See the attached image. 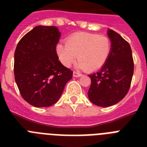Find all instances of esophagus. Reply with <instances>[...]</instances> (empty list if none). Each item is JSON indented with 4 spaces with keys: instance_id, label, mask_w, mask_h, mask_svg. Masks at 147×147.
<instances>
[{
    "instance_id": "1",
    "label": "esophagus",
    "mask_w": 147,
    "mask_h": 147,
    "mask_svg": "<svg viewBox=\"0 0 147 147\" xmlns=\"http://www.w3.org/2000/svg\"><path fill=\"white\" fill-rule=\"evenodd\" d=\"M82 76L81 73H78L77 71H73V76L74 77H81Z\"/></svg>"
}]
</instances>
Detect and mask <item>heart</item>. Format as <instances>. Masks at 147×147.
<instances>
[{
	"label": "heart",
	"mask_w": 147,
	"mask_h": 147,
	"mask_svg": "<svg viewBox=\"0 0 147 147\" xmlns=\"http://www.w3.org/2000/svg\"><path fill=\"white\" fill-rule=\"evenodd\" d=\"M111 51L109 38L89 33H75L67 39L66 44L56 46V53L64 66L70 67L78 58L76 67L89 71L100 69L107 62Z\"/></svg>",
	"instance_id": "1"
}]
</instances>
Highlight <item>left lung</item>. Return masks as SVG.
I'll return each instance as SVG.
<instances>
[{
    "label": "left lung",
    "instance_id": "8db88e82",
    "mask_svg": "<svg viewBox=\"0 0 147 147\" xmlns=\"http://www.w3.org/2000/svg\"><path fill=\"white\" fill-rule=\"evenodd\" d=\"M111 51L98 71L89 75L92 84L88 96L94 105L109 107L121 100L130 89L134 74V59L130 44L120 34L107 30Z\"/></svg>",
    "mask_w": 147,
    "mask_h": 147
}]
</instances>
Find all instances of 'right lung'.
<instances>
[{
  "label": "right lung",
  "instance_id": "right-lung-1",
  "mask_svg": "<svg viewBox=\"0 0 147 147\" xmlns=\"http://www.w3.org/2000/svg\"><path fill=\"white\" fill-rule=\"evenodd\" d=\"M61 33L54 26H37L24 36L14 53V76L24 100L36 107L59 99L72 71L59 61L56 45Z\"/></svg>",
  "mask_w": 147,
  "mask_h": 147
}]
</instances>
